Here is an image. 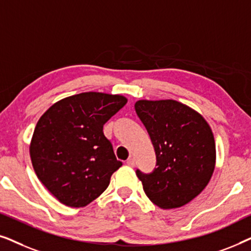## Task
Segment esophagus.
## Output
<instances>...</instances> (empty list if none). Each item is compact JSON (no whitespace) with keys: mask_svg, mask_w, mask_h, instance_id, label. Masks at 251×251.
<instances>
[{"mask_svg":"<svg viewBox=\"0 0 251 251\" xmlns=\"http://www.w3.org/2000/svg\"><path fill=\"white\" fill-rule=\"evenodd\" d=\"M126 164H128L129 167L133 168L135 167V159H133V157H129V159L126 160Z\"/></svg>","mask_w":251,"mask_h":251,"instance_id":"1","label":"esophagus"}]
</instances>
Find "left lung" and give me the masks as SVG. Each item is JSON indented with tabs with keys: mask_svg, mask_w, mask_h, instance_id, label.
<instances>
[{
	"mask_svg": "<svg viewBox=\"0 0 251 251\" xmlns=\"http://www.w3.org/2000/svg\"><path fill=\"white\" fill-rule=\"evenodd\" d=\"M135 109L156 154L153 173L136 171L144 192L162 209L183 207L204 190L214 174L211 128L200 113L173 99H142Z\"/></svg>",
	"mask_w": 251,
	"mask_h": 251,
	"instance_id": "left-lung-1",
	"label": "left lung"
}]
</instances>
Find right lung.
<instances>
[{
    "label": "right lung",
    "mask_w": 251,
    "mask_h": 251,
    "mask_svg": "<svg viewBox=\"0 0 251 251\" xmlns=\"http://www.w3.org/2000/svg\"><path fill=\"white\" fill-rule=\"evenodd\" d=\"M126 101L121 95L82 92L54 102L37 121L29 145L34 171L63 204L85 207L122 166L102 126Z\"/></svg>",
    "instance_id": "right-lung-1"
}]
</instances>
